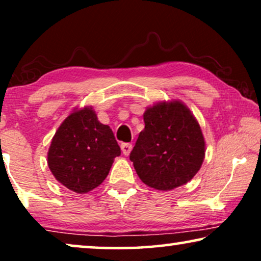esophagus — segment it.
I'll return each mask as SVG.
<instances>
[{"mask_svg": "<svg viewBox=\"0 0 261 261\" xmlns=\"http://www.w3.org/2000/svg\"><path fill=\"white\" fill-rule=\"evenodd\" d=\"M132 148H133L132 144H127V142H123V144H121V149H122V153L124 155H129Z\"/></svg>", "mask_w": 261, "mask_h": 261, "instance_id": "esophagus-1", "label": "esophagus"}]
</instances>
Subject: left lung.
Segmentation results:
<instances>
[{"instance_id":"8db88e82","label":"left lung","mask_w":261,"mask_h":261,"mask_svg":"<svg viewBox=\"0 0 261 261\" xmlns=\"http://www.w3.org/2000/svg\"><path fill=\"white\" fill-rule=\"evenodd\" d=\"M129 159L146 185L169 191L187 184L201 169L205 141L190 109L180 101L159 102L144 113Z\"/></svg>"}]
</instances>
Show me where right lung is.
<instances>
[{
	"label": "right lung",
	"instance_id": "1",
	"mask_svg": "<svg viewBox=\"0 0 261 261\" xmlns=\"http://www.w3.org/2000/svg\"><path fill=\"white\" fill-rule=\"evenodd\" d=\"M120 146L109 126L98 121L91 107L76 109L63 121L47 153L57 180L77 194L97 188L108 176Z\"/></svg>",
	"mask_w": 261,
	"mask_h": 261
}]
</instances>
